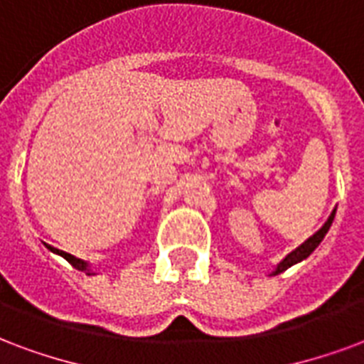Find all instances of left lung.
Segmentation results:
<instances>
[{"instance_id": "1", "label": "left lung", "mask_w": 364, "mask_h": 364, "mask_svg": "<svg viewBox=\"0 0 364 364\" xmlns=\"http://www.w3.org/2000/svg\"><path fill=\"white\" fill-rule=\"evenodd\" d=\"M334 217H336V209L332 211V215L328 217V220L324 223V226H322L321 230L315 232V234L309 237V240H305V242H303V244L299 245L297 250H294L291 253H289V255H286V259H282V261H280V264L276 267L272 274H280V272H284V270H288L289 267H294V264L299 263V261H303V259H307V257L311 255V253H313L316 247H318V244H321L322 240H324L326 232L330 230V226H332V220H334Z\"/></svg>"}]
</instances>
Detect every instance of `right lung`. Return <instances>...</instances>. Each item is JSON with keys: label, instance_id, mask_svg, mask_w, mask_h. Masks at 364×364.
<instances>
[{"label": "right lung", "instance_id": "add662e5", "mask_svg": "<svg viewBox=\"0 0 364 364\" xmlns=\"http://www.w3.org/2000/svg\"><path fill=\"white\" fill-rule=\"evenodd\" d=\"M49 251H53V253H57V255H61L63 259H67L68 263L73 264L75 269L78 270H86V274H95V272H92L90 270V264L86 263V261H82V259H78V257L70 255V253H67V251H61V250H55V247H51V245H46Z\"/></svg>", "mask_w": 364, "mask_h": 364}]
</instances>
